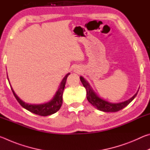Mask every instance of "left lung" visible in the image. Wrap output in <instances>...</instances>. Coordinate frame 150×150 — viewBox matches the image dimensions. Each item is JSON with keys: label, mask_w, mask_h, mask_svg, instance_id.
Masks as SVG:
<instances>
[{"label": "left lung", "mask_w": 150, "mask_h": 150, "mask_svg": "<svg viewBox=\"0 0 150 150\" xmlns=\"http://www.w3.org/2000/svg\"><path fill=\"white\" fill-rule=\"evenodd\" d=\"M80 79L83 85L84 86L86 91H87V98L88 102L95 106L96 109L103 112H117L120 110L121 109L124 108L127 105H128L134 99V98L136 97V96L137 95L138 92V91L132 97H131L126 101H124V102L118 103H112L98 97V96L96 95L95 93V91L93 90V88H91L89 83L83 77H81V76L80 77Z\"/></svg>", "instance_id": "obj_1"}]
</instances>
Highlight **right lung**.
Here are the masks:
<instances>
[{
  "mask_svg": "<svg viewBox=\"0 0 150 150\" xmlns=\"http://www.w3.org/2000/svg\"><path fill=\"white\" fill-rule=\"evenodd\" d=\"M70 73H67V75L65 76V77L63 79V80L61 83V84L59 87V88L57 91L56 93L54 95V98H52V100L49 102L43 103V104H40V105H32V104H28L26 103H24L23 100H22L18 96L16 93H14V91L12 89L11 87V89L12 93H13L15 98H16L18 102L21 105L22 107L26 109L31 112L35 114V115L42 116H49L51 115H53L57 112L59 110L61 106L62 105L63 103V90H64L66 80H67V78Z\"/></svg>",
  "mask_w": 150,
  "mask_h": 150,
  "instance_id": "1",
  "label": "right lung"
}]
</instances>
